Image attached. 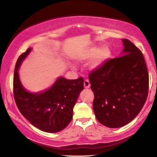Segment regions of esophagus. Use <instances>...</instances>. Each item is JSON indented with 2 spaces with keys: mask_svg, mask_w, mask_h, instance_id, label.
I'll return each mask as SVG.
<instances>
[{
  "mask_svg": "<svg viewBox=\"0 0 157 157\" xmlns=\"http://www.w3.org/2000/svg\"><path fill=\"white\" fill-rule=\"evenodd\" d=\"M83 84H84L85 89H89V88L90 87V86H91V85H90V82L88 80H85Z\"/></svg>",
  "mask_w": 157,
  "mask_h": 157,
  "instance_id": "esophagus-1",
  "label": "esophagus"
}]
</instances>
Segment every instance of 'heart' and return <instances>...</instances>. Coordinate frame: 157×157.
I'll return each instance as SVG.
<instances>
[{
	"label": "heart",
	"instance_id": "1",
	"mask_svg": "<svg viewBox=\"0 0 157 157\" xmlns=\"http://www.w3.org/2000/svg\"><path fill=\"white\" fill-rule=\"evenodd\" d=\"M110 57V50L107 46H101L100 48L91 47L85 51L80 55L77 56V60L79 62H84V61H89L88 64V68L90 70L96 69L100 66L109 60ZM71 68L72 70H75V66L71 65Z\"/></svg>",
	"mask_w": 157,
	"mask_h": 157
}]
</instances>
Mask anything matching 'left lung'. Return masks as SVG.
Returning a JSON list of instances; mask_svg holds the SVG:
<instances>
[{
	"label": "left lung",
	"mask_w": 157,
	"mask_h": 157,
	"mask_svg": "<svg viewBox=\"0 0 157 157\" xmlns=\"http://www.w3.org/2000/svg\"><path fill=\"white\" fill-rule=\"evenodd\" d=\"M120 57L110 59L89 78L95 117L106 127L127 125L138 115L148 93L149 77L141 51L128 39Z\"/></svg>",
	"instance_id": "1"
}]
</instances>
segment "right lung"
Listing matches in <instances>:
<instances>
[{"instance_id":"obj_1","label":"right lung","mask_w":157,"mask_h":157,"mask_svg":"<svg viewBox=\"0 0 157 157\" xmlns=\"http://www.w3.org/2000/svg\"><path fill=\"white\" fill-rule=\"evenodd\" d=\"M32 50L29 48L17 59L14 72L15 100L21 114L40 130L48 133L62 131L71 122L73 108L83 90V78L67 80L59 77L50 88L30 92L23 87L18 70Z\"/></svg>"}]
</instances>
